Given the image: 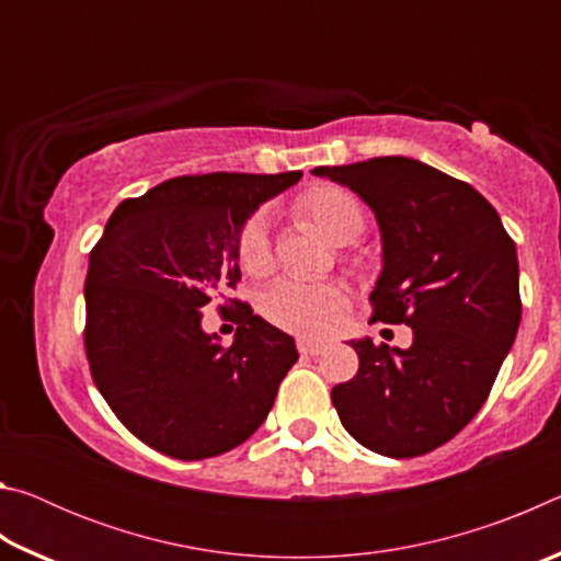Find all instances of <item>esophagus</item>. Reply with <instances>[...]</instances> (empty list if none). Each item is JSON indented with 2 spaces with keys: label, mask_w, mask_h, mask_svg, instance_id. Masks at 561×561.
Wrapping results in <instances>:
<instances>
[{
  "label": "esophagus",
  "mask_w": 561,
  "mask_h": 561,
  "mask_svg": "<svg viewBox=\"0 0 561 561\" xmlns=\"http://www.w3.org/2000/svg\"><path fill=\"white\" fill-rule=\"evenodd\" d=\"M297 348H299V354H304V356H319L321 351L327 348V344H321V341H311V339H299Z\"/></svg>",
  "instance_id": "obj_1"
}]
</instances>
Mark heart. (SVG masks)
Instances as JSON below:
<instances>
[{"label":"heart","instance_id":"1","mask_svg":"<svg viewBox=\"0 0 561 561\" xmlns=\"http://www.w3.org/2000/svg\"><path fill=\"white\" fill-rule=\"evenodd\" d=\"M297 210L309 217L329 240L339 244L354 242L366 230V213L358 197L339 185L311 187L297 201ZM237 262L247 274H262L272 264V244L267 222L254 215L244 222L237 237ZM346 307V294L336 284L282 279L262 297V311L274 327L299 336H319L331 327L341 309Z\"/></svg>","mask_w":561,"mask_h":561}]
</instances>
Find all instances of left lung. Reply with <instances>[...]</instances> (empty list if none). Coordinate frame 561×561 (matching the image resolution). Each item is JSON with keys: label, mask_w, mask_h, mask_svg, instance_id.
<instances>
[{"label": "left lung", "mask_w": 561, "mask_h": 561, "mask_svg": "<svg viewBox=\"0 0 561 561\" xmlns=\"http://www.w3.org/2000/svg\"><path fill=\"white\" fill-rule=\"evenodd\" d=\"M311 173L354 190L374 210L383 270L371 321L413 329L408 348L351 341L358 374L331 391L341 425L388 458L440 448L488 401L515 344V242L478 190L421 160L388 156Z\"/></svg>", "instance_id": "8db88e82"}]
</instances>
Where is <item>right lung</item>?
I'll use <instances>...</instances> for the list:
<instances>
[{
  "label": "right lung",
  "mask_w": 561,
  "mask_h": 561,
  "mask_svg": "<svg viewBox=\"0 0 561 561\" xmlns=\"http://www.w3.org/2000/svg\"><path fill=\"white\" fill-rule=\"evenodd\" d=\"M301 173L183 175L123 201L91 250L83 344L118 421L178 460L237 448L272 411L299 358L294 339L230 299L234 341L203 331V307L240 282L237 237ZM227 307H222L225 311Z\"/></svg>",
  "instance_id": "right-lung-1"
}]
</instances>
